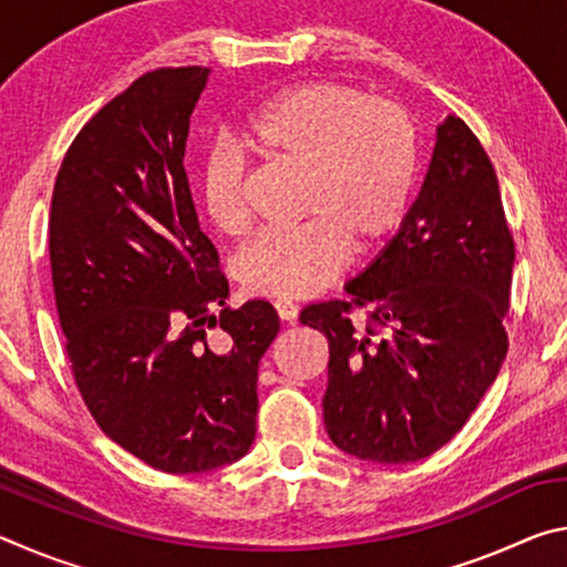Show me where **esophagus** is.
Returning a JSON list of instances; mask_svg holds the SVG:
<instances>
[{
  "mask_svg": "<svg viewBox=\"0 0 567 567\" xmlns=\"http://www.w3.org/2000/svg\"><path fill=\"white\" fill-rule=\"evenodd\" d=\"M275 310L277 315H280L282 322H295L297 320V305L292 300H285V297H280V300H275Z\"/></svg>",
  "mask_w": 567,
  "mask_h": 567,
  "instance_id": "1",
  "label": "esophagus"
}]
</instances>
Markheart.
<instances>
[{
    "instance_id": "obj_1",
    "label": "heart",
    "mask_w": 567,
    "mask_h": 567,
    "mask_svg": "<svg viewBox=\"0 0 567 567\" xmlns=\"http://www.w3.org/2000/svg\"><path fill=\"white\" fill-rule=\"evenodd\" d=\"M239 147L305 169L302 225L257 235L237 260L247 292L307 297L348 262V245L368 249L405 215L417 169V140L395 102L364 97L338 82H310L275 94L245 120ZM197 189L219 233L247 225L245 159L215 147L199 162Z\"/></svg>"
}]
</instances>
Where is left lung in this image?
<instances>
[{
  "label": "left lung",
  "instance_id": "obj_1",
  "mask_svg": "<svg viewBox=\"0 0 567 567\" xmlns=\"http://www.w3.org/2000/svg\"><path fill=\"white\" fill-rule=\"evenodd\" d=\"M513 262L495 169L447 114L395 237L344 285L368 324L344 300L300 312L330 342L322 415L342 453L408 465L455 437L505 360Z\"/></svg>",
  "mask_w": 567,
  "mask_h": 567
}]
</instances>
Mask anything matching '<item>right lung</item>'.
Returning a JSON list of instances; mask_svg holds the SVG:
<instances>
[{
  "instance_id": "1",
  "label": "right lung",
  "mask_w": 567,
  "mask_h": 567,
  "mask_svg": "<svg viewBox=\"0 0 567 567\" xmlns=\"http://www.w3.org/2000/svg\"><path fill=\"white\" fill-rule=\"evenodd\" d=\"M209 70H157L94 114L60 167L50 215L56 312L76 388L104 435L150 467L207 473L257 430V370L280 332L265 300L229 310L185 159ZM220 315L215 316L214 310ZM226 332L209 349L206 328Z\"/></svg>"
}]
</instances>
